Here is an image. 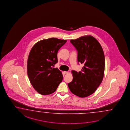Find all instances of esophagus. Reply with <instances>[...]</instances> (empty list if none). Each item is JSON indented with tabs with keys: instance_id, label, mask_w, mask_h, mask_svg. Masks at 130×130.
Returning a JSON list of instances; mask_svg holds the SVG:
<instances>
[{
	"instance_id": "34e87169",
	"label": "esophagus",
	"mask_w": 130,
	"mask_h": 130,
	"mask_svg": "<svg viewBox=\"0 0 130 130\" xmlns=\"http://www.w3.org/2000/svg\"><path fill=\"white\" fill-rule=\"evenodd\" d=\"M68 73H69V72H67V71H64L63 72L64 74H68Z\"/></svg>"
}]
</instances>
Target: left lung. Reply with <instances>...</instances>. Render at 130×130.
I'll use <instances>...</instances> for the list:
<instances>
[{"label": "left lung", "instance_id": "8db88e82", "mask_svg": "<svg viewBox=\"0 0 130 130\" xmlns=\"http://www.w3.org/2000/svg\"><path fill=\"white\" fill-rule=\"evenodd\" d=\"M70 42L78 51V61L84 66L81 71H72L73 79L68 83V87L73 94L86 97L95 91L103 80L104 53L100 43L91 36H83Z\"/></svg>", "mask_w": 130, "mask_h": 130}]
</instances>
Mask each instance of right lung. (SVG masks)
<instances>
[{"mask_svg": "<svg viewBox=\"0 0 130 130\" xmlns=\"http://www.w3.org/2000/svg\"><path fill=\"white\" fill-rule=\"evenodd\" d=\"M67 41L53 37L41 40L30 50L27 74L33 88L42 95L54 93L62 80L61 71L53 67L58 62V51Z\"/></svg>", "mask_w": 130, "mask_h": 130, "instance_id": "1", "label": "right lung"}]
</instances>
